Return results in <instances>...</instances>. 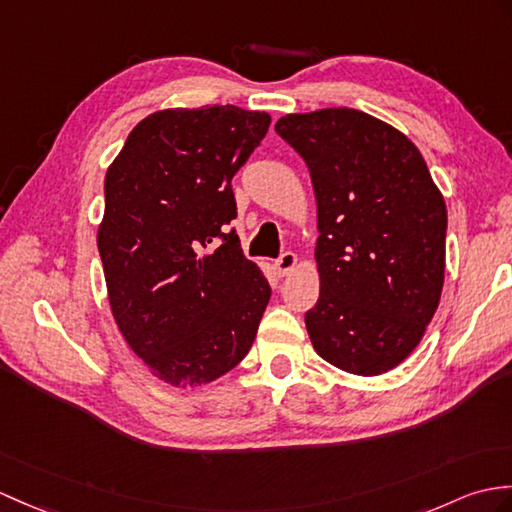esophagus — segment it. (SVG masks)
Here are the masks:
<instances>
[{"label": "esophagus", "instance_id": "34e87169", "mask_svg": "<svg viewBox=\"0 0 512 512\" xmlns=\"http://www.w3.org/2000/svg\"><path fill=\"white\" fill-rule=\"evenodd\" d=\"M294 266H296V255H294L292 251L281 253V255L277 257V261H275V268H277V272H279L281 277L288 275V272H290Z\"/></svg>", "mask_w": 512, "mask_h": 512}]
</instances>
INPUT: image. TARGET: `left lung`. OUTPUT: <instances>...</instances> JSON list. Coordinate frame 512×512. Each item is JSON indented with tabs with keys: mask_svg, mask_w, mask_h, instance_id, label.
<instances>
[{
	"mask_svg": "<svg viewBox=\"0 0 512 512\" xmlns=\"http://www.w3.org/2000/svg\"><path fill=\"white\" fill-rule=\"evenodd\" d=\"M275 130L310 168L318 205L307 334L329 364L382 375L414 351L441 301L445 200L417 146L362 111L285 115Z\"/></svg>",
	"mask_w": 512,
	"mask_h": 512,
	"instance_id": "left-lung-1",
	"label": "left lung"
}]
</instances>
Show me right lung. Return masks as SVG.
Returning a JSON list of instances; mask_svg holds the SVG:
<instances>
[{"label": "right lung", "instance_id": "add662e5", "mask_svg": "<svg viewBox=\"0 0 512 512\" xmlns=\"http://www.w3.org/2000/svg\"><path fill=\"white\" fill-rule=\"evenodd\" d=\"M268 126V113L233 104L161 111L106 172L98 251L115 323L172 386L229 373L266 312L270 283L229 224L231 178Z\"/></svg>", "mask_w": 512, "mask_h": 512}]
</instances>
